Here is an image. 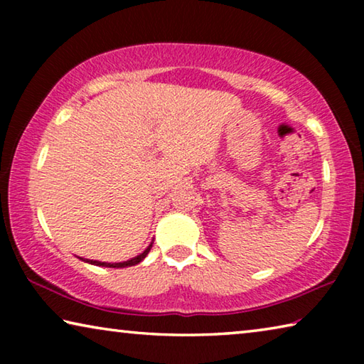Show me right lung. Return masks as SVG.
Returning a JSON list of instances; mask_svg holds the SVG:
<instances>
[{
  "label": "right lung",
  "mask_w": 364,
  "mask_h": 364,
  "mask_svg": "<svg viewBox=\"0 0 364 364\" xmlns=\"http://www.w3.org/2000/svg\"><path fill=\"white\" fill-rule=\"evenodd\" d=\"M151 247H152V242L149 244V247H147L143 254H139V255H136V257H133V258H130V260H127V262H120V263H107V262H97V260H88V258H82L83 262H86V263H91V264H96V267H107V268H127V267H133V264H138L139 262H143L144 258H146V255L149 254V250H151Z\"/></svg>",
  "instance_id": "obj_1"
}]
</instances>
